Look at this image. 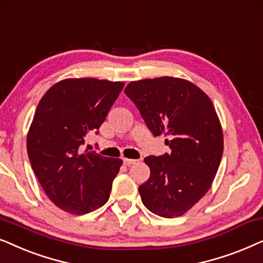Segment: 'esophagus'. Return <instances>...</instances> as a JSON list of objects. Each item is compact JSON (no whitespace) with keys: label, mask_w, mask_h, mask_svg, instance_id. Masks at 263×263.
Returning a JSON list of instances; mask_svg holds the SVG:
<instances>
[{"label":"esophagus","mask_w":263,"mask_h":263,"mask_svg":"<svg viewBox=\"0 0 263 263\" xmlns=\"http://www.w3.org/2000/svg\"><path fill=\"white\" fill-rule=\"evenodd\" d=\"M137 162V160H132V159H124V164L125 166H131V164H135Z\"/></svg>","instance_id":"34e87169"}]
</instances>
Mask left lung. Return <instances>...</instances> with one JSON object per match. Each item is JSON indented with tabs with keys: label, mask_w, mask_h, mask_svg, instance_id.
I'll use <instances>...</instances> for the list:
<instances>
[{
	"label": "left lung",
	"mask_w": 263,
	"mask_h": 263,
	"mask_svg": "<svg viewBox=\"0 0 263 263\" xmlns=\"http://www.w3.org/2000/svg\"><path fill=\"white\" fill-rule=\"evenodd\" d=\"M125 93L155 137L171 138V154L144 159L150 177L139 186L143 204L162 218L184 215L211 189L221 161L223 134L213 102L174 77L131 82Z\"/></svg>",
	"instance_id": "left-lung-1"
}]
</instances>
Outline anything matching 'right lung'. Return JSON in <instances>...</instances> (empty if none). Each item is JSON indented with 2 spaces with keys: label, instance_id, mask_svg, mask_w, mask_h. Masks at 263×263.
I'll return each instance as SVG.
<instances>
[{
  "label": "right lung",
  "instance_id": "obj_1",
  "mask_svg": "<svg viewBox=\"0 0 263 263\" xmlns=\"http://www.w3.org/2000/svg\"><path fill=\"white\" fill-rule=\"evenodd\" d=\"M124 82L67 78L38 103L27 132V154L41 186L56 207L83 215L109 199L122 160L80 152L87 132L106 120Z\"/></svg>",
  "mask_w": 263,
  "mask_h": 263
}]
</instances>
